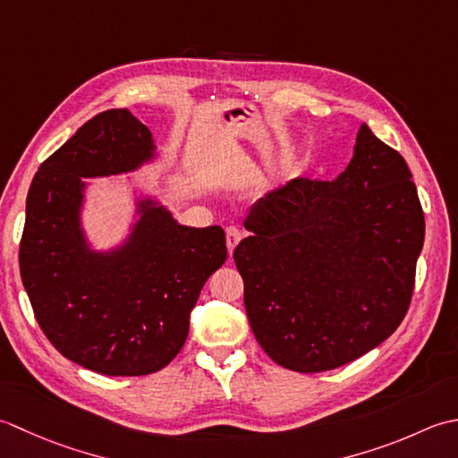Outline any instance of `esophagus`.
I'll return each mask as SVG.
<instances>
[{"label": "esophagus", "instance_id": "esophagus-1", "mask_svg": "<svg viewBox=\"0 0 458 458\" xmlns=\"http://www.w3.org/2000/svg\"><path fill=\"white\" fill-rule=\"evenodd\" d=\"M225 239H227V249H229V255H231L233 249H235L237 242L241 241V231H239V227L229 225V227L225 229Z\"/></svg>", "mask_w": 458, "mask_h": 458}]
</instances>
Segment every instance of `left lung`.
I'll use <instances>...</instances> for the list:
<instances>
[{"label":"left lung","instance_id":"8db88e82","mask_svg":"<svg viewBox=\"0 0 458 458\" xmlns=\"http://www.w3.org/2000/svg\"><path fill=\"white\" fill-rule=\"evenodd\" d=\"M233 259L260 348L301 373L340 368L405 318L425 217L403 156L361 124L334 182L296 177L260 198Z\"/></svg>","mask_w":458,"mask_h":458}]
</instances>
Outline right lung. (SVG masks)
Wrapping results in <instances>:
<instances>
[{
	"instance_id": "right-lung-1",
	"label": "right lung",
	"mask_w": 458,
	"mask_h": 458,
	"mask_svg": "<svg viewBox=\"0 0 458 458\" xmlns=\"http://www.w3.org/2000/svg\"><path fill=\"white\" fill-rule=\"evenodd\" d=\"M156 157L150 128L128 108L106 110L47 157L27 193L20 270L35 318L64 358L102 376L165 368L188 338L205 281L227 259L219 225H182L140 191L123 242H89L85 177L130 174Z\"/></svg>"
}]
</instances>
